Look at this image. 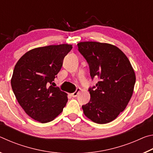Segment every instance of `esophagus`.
Instances as JSON below:
<instances>
[{"label": "esophagus", "instance_id": "1", "mask_svg": "<svg viewBox=\"0 0 153 153\" xmlns=\"http://www.w3.org/2000/svg\"><path fill=\"white\" fill-rule=\"evenodd\" d=\"M79 91H80V88H77L76 91H75L74 93H72V94H71V97H74V98L76 97L77 96V94H79Z\"/></svg>", "mask_w": 153, "mask_h": 153}]
</instances>
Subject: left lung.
Instances as JSON below:
<instances>
[{
  "label": "left lung",
  "instance_id": "left-lung-1",
  "mask_svg": "<svg viewBox=\"0 0 153 153\" xmlns=\"http://www.w3.org/2000/svg\"><path fill=\"white\" fill-rule=\"evenodd\" d=\"M78 51L89 65L96 86L90 87V101L82 105L84 115L99 124L109 123L125 109L132 96L136 76L129 59L117 46L107 43L83 42Z\"/></svg>",
  "mask_w": 153,
  "mask_h": 153
}]
</instances>
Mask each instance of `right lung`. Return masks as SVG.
Wrapping results in <instances>:
<instances>
[{"label": "right lung", "mask_w": 153, "mask_h": 153, "mask_svg": "<svg viewBox=\"0 0 153 153\" xmlns=\"http://www.w3.org/2000/svg\"><path fill=\"white\" fill-rule=\"evenodd\" d=\"M72 45H50L27 52L15 66L11 84L21 107L31 118L50 122L63 111L67 94L53 85Z\"/></svg>", "instance_id": "obj_1"}]
</instances>
